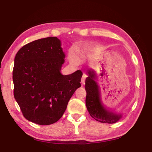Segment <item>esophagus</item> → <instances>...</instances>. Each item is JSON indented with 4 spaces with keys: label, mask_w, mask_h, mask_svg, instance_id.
Returning a JSON list of instances; mask_svg holds the SVG:
<instances>
[{
    "label": "esophagus",
    "mask_w": 152,
    "mask_h": 152,
    "mask_svg": "<svg viewBox=\"0 0 152 152\" xmlns=\"http://www.w3.org/2000/svg\"><path fill=\"white\" fill-rule=\"evenodd\" d=\"M85 80H86V76L83 75L81 79V83L82 85H83L85 83Z\"/></svg>",
    "instance_id": "obj_1"
}]
</instances>
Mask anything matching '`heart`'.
Masks as SVG:
<instances>
[{"label": "heart", "instance_id": "obj_1", "mask_svg": "<svg viewBox=\"0 0 152 152\" xmlns=\"http://www.w3.org/2000/svg\"><path fill=\"white\" fill-rule=\"evenodd\" d=\"M70 60L73 61V62H76V54L74 52H72L70 55Z\"/></svg>", "mask_w": 152, "mask_h": 152}]
</instances>
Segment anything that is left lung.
Here are the masks:
<instances>
[{"mask_svg": "<svg viewBox=\"0 0 152 152\" xmlns=\"http://www.w3.org/2000/svg\"><path fill=\"white\" fill-rule=\"evenodd\" d=\"M88 74L89 76L86 79L85 84L86 104L90 115L101 123L114 124L118 121L122 115L107 110L101 104L99 86L95 80L96 78L95 72L88 70Z\"/></svg>", "mask_w": 152, "mask_h": 152, "instance_id": "8db88e82", "label": "left lung"}]
</instances>
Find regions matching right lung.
Wrapping results in <instances>:
<instances>
[{
    "label": "right lung",
    "instance_id": "add662e5",
    "mask_svg": "<svg viewBox=\"0 0 152 152\" xmlns=\"http://www.w3.org/2000/svg\"><path fill=\"white\" fill-rule=\"evenodd\" d=\"M64 57L57 37L34 40L18 51L13 69L14 96L27 120L41 125L57 122L81 87V70L69 75L60 72Z\"/></svg>",
    "mask_w": 152,
    "mask_h": 152
}]
</instances>
